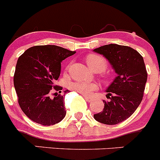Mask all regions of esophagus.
<instances>
[{
	"instance_id": "obj_1",
	"label": "esophagus",
	"mask_w": 160,
	"mask_h": 160,
	"mask_svg": "<svg viewBox=\"0 0 160 160\" xmlns=\"http://www.w3.org/2000/svg\"><path fill=\"white\" fill-rule=\"evenodd\" d=\"M84 98H85V99L86 100L87 102H90L92 101V98H90V97H88V96H86V95H84Z\"/></svg>"
}]
</instances>
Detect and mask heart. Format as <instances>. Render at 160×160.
<instances>
[{
    "label": "heart",
    "instance_id": "1",
    "mask_svg": "<svg viewBox=\"0 0 160 160\" xmlns=\"http://www.w3.org/2000/svg\"><path fill=\"white\" fill-rule=\"evenodd\" d=\"M85 62L89 68L95 72H102L108 66L106 60L102 56L98 54H89L85 58ZM69 66L65 68V71H68ZM101 78L104 82L111 80L112 75L109 72H103ZM68 88L72 91H75L83 95H89L98 88V85L94 82H84V81H73L68 84Z\"/></svg>",
    "mask_w": 160,
    "mask_h": 160
}]
</instances>
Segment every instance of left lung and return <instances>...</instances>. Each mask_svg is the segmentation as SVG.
I'll use <instances>...</instances> for the list:
<instances>
[{
    "instance_id": "1",
    "label": "left lung",
    "mask_w": 160,
    "mask_h": 160,
    "mask_svg": "<svg viewBox=\"0 0 160 160\" xmlns=\"http://www.w3.org/2000/svg\"><path fill=\"white\" fill-rule=\"evenodd\" d=\"M103 55L118 74L107 88L104 108L94 115L99 122L116 125L127 119L134 113L142 100L147 72L143 58L129 46L110 44L94 49Z\"/></svg>"
}]
</instances>
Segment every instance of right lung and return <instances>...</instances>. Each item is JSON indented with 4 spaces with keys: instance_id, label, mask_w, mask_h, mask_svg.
Listing matches in <instances>:
<instances>
[{
    "instance_id": "add662e5",
    "label": "right lung",
    "mask_w": 160,
    "mask_h": 160,
    "mask_svg": "<svg viewBox=\"0 0 160 160\" xmlns=\"http://www.w3.org/2000/svg\"><path fill=\"white\" fill-rule=\"evenodd\" d=\"M75 53L59 46L38 45L26 50L18 59L14 85L18 104L34 122L51 126L65 118L63 95L51 98L49 94L52 89L61 92L62 87L54 84L60 75L61 62Z\"/></svg>"
}]
</instances>
